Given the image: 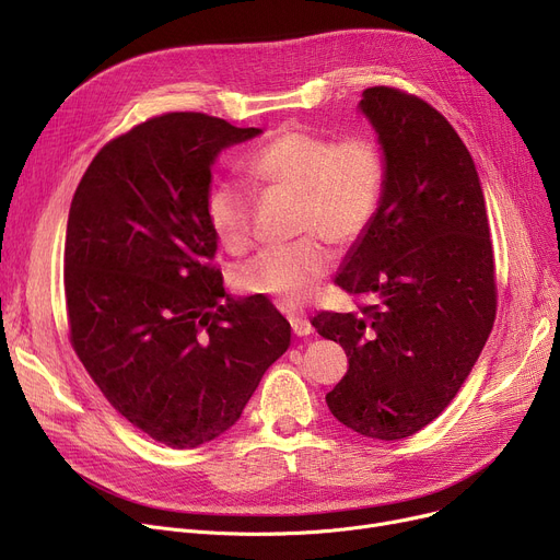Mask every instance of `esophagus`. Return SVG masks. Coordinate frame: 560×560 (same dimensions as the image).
<instances>
[{"label": "esophagus", "mask_w": 560, "mask_h": 560, "mask_svg": "<svg viewBox=\"0 0 560 560\" xmlns=\"http://www.w3.org/2000/svg\"><path fill=\"white\" fill-rule=\"evenodd\" d=\"M290 327H292V334L300 336V338H304V336H308L313 331L311 322L304 315H290Z\"/></svg>", "instance_id": "34e87169"}]
</instances>
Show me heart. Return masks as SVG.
<instances>
[{"mask_svg":"<svg viewBox=\"0 0 560 560\" xmlns=\"http://www.w3.org/2000/svg\"><path fill=\"white\" fill-rule=\"evenodd\" d=\"M247 170L260 190L300 197V233L315 235L262 252L238 270V285L283 308H300L334 265L329 245L318 235L351 247L372 229L388 184L384 150L368 136L338 140L302 127H281L249 154ZM252 206L249 192L235 179L213 184L206 195V218L233 254H243L252 243Z\"/></svg>","mask_w":560,"mask_h":560,"instance_id":"heart-1","label":"heart"}]
</instances>
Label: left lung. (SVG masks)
Listing matches in <instances>:
<instances>
[{
    "instance_id": "8db88e82",
    "label": "left lung",
    "mask_w": 560,
    "mask_h": 560,
    "mask_svg": "<svg viewBox=\"0 0 560 560\" xmlns=\"http://www.w3.org/2000/svg\"><path fill=\"white\" fill-rule=\"evenodd\" d=\"M359 108L388 184L336 283L378 302L317 313L311 325L349 359L327 395L334 418L365 438L399 440L443 413L475 368L497 311L494 256L475 161L445 117L388 85L363 91Z\"/></svg>"
}]
</instances>
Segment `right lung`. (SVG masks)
<instances>
[{
	"label": "right lung",
	"instance_id": "right-lung-1",
	"mask_svg": "<svg viewBox=\"0 0 560 560\" xmlns=\"http://www.w3.org/2000/svg\"><path fill=\"white\" fill-rule=\"evenodd\" d=\"M258 133L203 113L152 117L104 144L72 197V347L117 413L172 450L238 422L290 345L285 317L260 295L229 298L211 265V167Z\"/></svg>",
	"mask_w": 560,
	"mask_h": 560
}]
</instances>
